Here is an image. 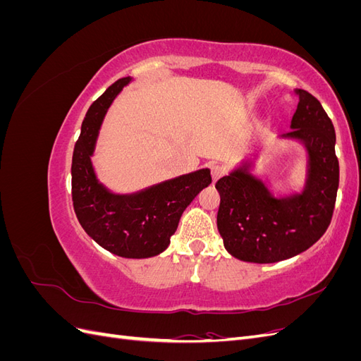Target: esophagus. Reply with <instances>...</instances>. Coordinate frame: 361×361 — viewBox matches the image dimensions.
Here are the masks:
<instances>
[{
    "mask_svg": "<svg viewBox=\"0 0 361 361\" xmlns=\"http://www.w3.org/2000/svg\"><path fill=\"white\" fill-rule=\"evenodd\" d=\"M211 173H212V179H214V182H216L218 179L224 176V174H226V169H224V167H221V166H212Z\"/></svg>",
    "mask_w": 361,
    "mask_h": 361,
    "instance_id": "esophagus-1",
    "label": "esophagus"
}]
</instances>
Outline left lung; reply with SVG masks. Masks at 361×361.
<instances>
[{"mask_svg": "<svg viewBox=\"0 0 361 361\" xmlns=\"http://www.w3.org/2000/svg\"><path fill=\"white\" fill-rule=\"evenodd\" d=\"M298 106L289 133L307 150V178L301 192L274 197L245 162L215 183L220 192L216 226L233 257L274 264L310 248L330 226L338 188L336 133L321 102L297 89Z\"/></svg>", "mask_w": 361, "mask_h": 361, "instance_id": "obj_1", "label": "left lung"}]
</instances>
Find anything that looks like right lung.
<instances>
[{
	"label": "right lung",
	"mask_w": 361,
	"mask_h": 361,
	"mask_svg": "<svg viewBox=\"0 0 361 361\" xmlns=\"http://www.w3.org/2000/svg\"><path fill=\"white\" fill-rule=\"evenodd\" d=\"M130 80L108 87L85 114L72 157V200L80 224L97 244L120 257L145 259L169 247L183 211L212 178L202 169L133 194H114L97 180L92 155L102 120Z\"/></svg>",
	"instance_id": "1"
}]
</instances>
